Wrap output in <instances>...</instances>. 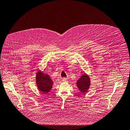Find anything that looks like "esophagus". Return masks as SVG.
<instances>
[{
	"label": "esophagus",
	"mask_w": 130,
	"mask_h": 130,
	"mask_svg": "<svg viewBox=\"0 0 130 130\" xmlns=\"http://www.w3.org/2000/svg\"><path fill=\"white\" fill-rule=\"evenodd\" d=\"M62 80H63V82H67V78H65V77H63V78H62Z\"/></svg>",
	"instance_id": "34e87169"
}]
</instances>
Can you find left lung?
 Returning <instances> with one entry per match:
<instances>
[{
  "label": "left lung",
  "instance_id": "left-lung-1",
  "mask_svg": "<svg viewBox=\"0 0 130 130\" xmlns=\"http://www.w3.org/2000/svg\"><path fill=\"white\" fill-rule=\"evenodd\" d=\"M76 85L81 93L87 92L90 86V79L89 76L86 74L82 75L77 81Z\"/></svg>",
  "mask_w": 130,
  "mask_h": 130
}]
</instances>
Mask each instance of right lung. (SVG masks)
I'll return each instance as SVG.
<instances>
[{"label":"right lung","instance_id":"right-lung-1","mask_svg":"<svg viewBox=\"0 0 130 130\" xmlns=\"http://www.w3.org/2000/svg\"><path fill=\"white\" fill-rule=\"evenodd\" d=\"M36 83L38 89L43 93H47L53 87V82L48 74L39 71L36 74Z\"/></svg>","mask_w":130,"mask_h":130}]
</instances>
